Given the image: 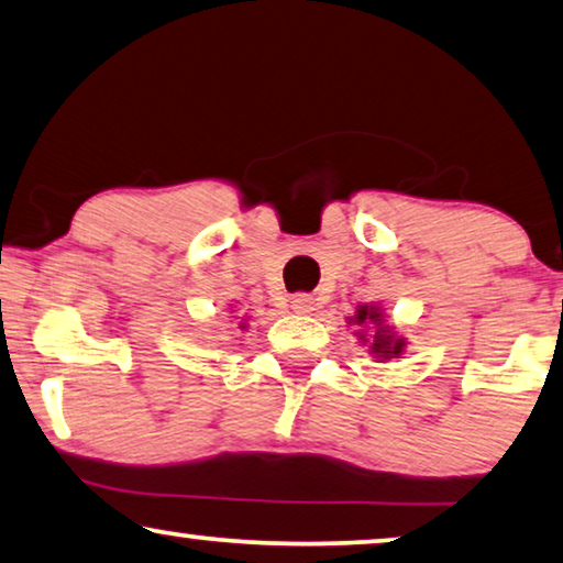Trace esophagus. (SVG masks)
Masks as SVG:
<instances>
[{
    "mask_svg": "<svg viewBox=\"0 0 563 563\" xmlns=\"http://www.w3.org/2000/svg\"><path fill=\"white\" fill-rule=\"evenodd\" d=\"M290 306L296 313H311L313 311V298L306 296V292H300V296H292L290 298Z\"/></svg>",
    "mask_w": 563,
    "mask_h": 563,
    "instance_id": "34e87169",
    "label": "esophagus"
}]
</instances>
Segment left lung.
<instances>
[{"label": "left lung", "mask_w": 563, "mask_h": 563, "mask_svg": "<svg viewBox=\"0 0 563 563\" xmlns=\"http://www.w3.org/2000/svg\"><path fill=\"white\" fill-rule=\"evenodd\" d=\"M354 323H377V334H375V342L369 344V352L377 354V357L383 360H390V357H398L402 352V339H393L390 331L383 327V313H379L377 306H360L357 313H354ZM362 342H367V339H362Z\"/></svg>", "instance_id": "left-lung-1"}]
</instances>
